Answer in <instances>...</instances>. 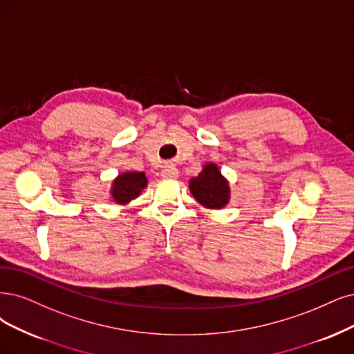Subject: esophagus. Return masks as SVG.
<instances>
[{
	"label": "esophagus",
	"mask_w": 354,
	"mask_h": 354,
	"mask_svg": "<svg viewBox=\"0 0 354 354\" xmlns=\"http://www.w3.org/2000/svg\"><path fill=\"white\" fill-rule=\"evenodd\" d=\"M162 176L163 178H178L179 176V170L175 167V165H165L162 167Z\"/></svg>",
	"instance_id": "34e87169"
}]
</instances>
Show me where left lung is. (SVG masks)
<instances>
[{"label": "left lung", "instance_id": "obj_1", "mask_svg": "<svg viewBox=\"0 0 354 354\" xmlns=\"http://www.w3.org/2000/svg\"><path fill=\"white\" fill-rule=\"evenodd\" d=\"M189 191L195 200L210 210L225 208L230 200L229 182L212 162L203 166L198 176L189 179Z\"/></svg>", "mask_w": 354, "mask_h": 354}]
</instances>
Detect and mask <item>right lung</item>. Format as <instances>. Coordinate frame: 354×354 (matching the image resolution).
Returning a JSON list of instances; mask_svg holds the SVG:
<instances>
[{
	"instance_id": "1",
	"label": "right lung",
	"mask_w": 354,
	"mask_h": 354,
	"mask_svg": "<svg viewBox=\"0 0 354 354\" xmlns=\"http://www.w3.org/2000/svg\"><path fill=\"white\" fill-rule=\"evenodd\" d=\"M147 178L144 172H122L118 175L111 188V197L112 201L127 205L129 201L136 200L138 195L142 192V189L147 187Z\"/></svg>"
}]
</instances>
